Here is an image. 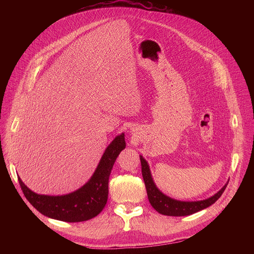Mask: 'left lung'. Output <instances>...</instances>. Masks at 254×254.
Returning a JSON list of instances; mask_svg holds the SVG:
<instances>
[{"mask_svg": "<svg viewBox=\"0 0 254 254\" xmlns=\"http://www.w3.org/2000/svg\"><path fill=\"white\" fill-rule=\"evenodd\" d=\"M139 160H140V164H141V175L143 178L144 185H146L149 201H150L151 205L153 206V208L162 215L187 216V215L194 214L198 211H201V210L211 206L212 204H214L217 200H218L228 185V183H226L219 192H217L214 196H212L208 199H205V200L192 201V202L175 200V199H172V198L168 197L167 195L163 194L157 188L156 184L153 181L150 167H149L147 161L144 160L141 156H139Z\"/></svg>", "mask_w": 254, "mask_h": 254, "instance_id": "8db88e82", "label": "left lung"}]
</instances>
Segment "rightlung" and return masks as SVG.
<instances>
[{
  "instance_id": "right-lung-1",
  "label": "right lung",
  "mask_w": 254,
  "mask_h": 254,
  "mask_svg": "<svg viewBox=\"0 0 254 254\" xmlns=\"http://www.w3.org/2000/svg\"><path fill=\"white\" fill-rule=\"evenodd\" d=\"M125 148V133H122L106 148L88 182L70 194L62 196L36 194L18 177L19 184L31 205L49 218L65 222L89 220L102 211L107 202L108 179L117 158Z\"/></svg>"
}]
</instances>
